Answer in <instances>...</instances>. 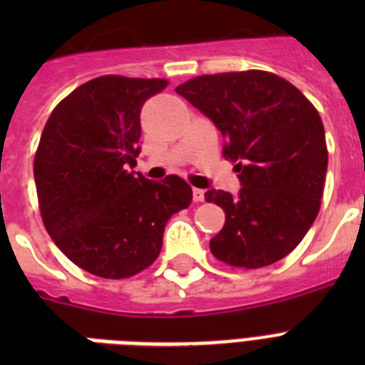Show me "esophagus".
<instances>
[{
    "label": "esophagus",
    "mask_w": 365,
    "mask_h": 365,
    "mask_svg": "<svg viewBox=\"0 0 365 365\" xmlns=\"http://www.w3.org/2000/svg\"><path fill=\"white\" fill-rule=\"evenodd\" d=\"M193 200L195 202H202V200H205V191H202V189L195 187L193 189Z\"/></svg>",
    "instance_id": "34e87169"
}]
</instances>
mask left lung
<instances>
[{
  "label": "left lung",
  "instance_id": "8db88e82",
  "mask_svg": "<svg viewBox=\"0 0 365 365\" xmlns=\"http://www.w3.org/2000/svg\"><path fill=\"white\" fill-rule=\"evenodd\" d=\"M225 138L240 191L210 189L225 225L210 240L214 257L237 269H261L303 240L320 210L328 170L322 119L299 88L271 71L199 76L176 87Z\"/></svg>",
  "mask_w": 365,
  "mask_h": 365
}]
</instances>
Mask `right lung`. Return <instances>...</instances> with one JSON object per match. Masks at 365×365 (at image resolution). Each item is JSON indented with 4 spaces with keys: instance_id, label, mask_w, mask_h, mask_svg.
<instances>
[{
    "instance_id": "obj_1",
    "label": "right lung",
    "mask_w": 365,
    "mask_h": 365,
    "mask_svg": "<svg viewBox=\"0 0 365 365\" xmlns=\"http://www.w3.org/2000/svg\"><path fill=\"white\" fill-rule=\"evenodd\" d=\"M166 79L102 76L53 110L34 159L43 225L60 252L91 274L128 278L160 254L172 214L191 205L180 176L149 182L136 165L145 100Z\"/></svg>"
}]
</instances>
